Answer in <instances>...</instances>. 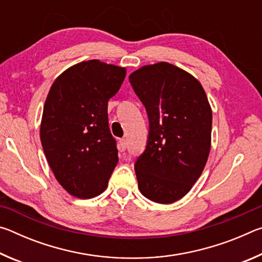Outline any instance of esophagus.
<instances>
[{"label": "esophagus", "mask_w": 262, "mask_h": 262, "mask_svg": "<svg viewBox=\"0 0 262 262\" xmlns=\"http://www.w3.org/2000/svg\"><path fill=\"white\" fill-rule=\"evenodd\" d=\"M126 148H127V142L125 139H121L120 141H119V150L122 152V151H125Z\"/></svg>", "instance_id": "34e87169"}]
</instances>
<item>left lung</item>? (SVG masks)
Returning <instances> with one entry per match:
<instances>
[{"label": "left lung", "instance_id": "1", "mask_svg": "<svg viewBox=\"0 0 262 262\" xmlns=\"http://www.w3.org/2000/svg\"><path fill=\"white\" fill-rule=\"evenodd\" d=\"M129 82L149 119L147 145L134 164L140 192L154 202H176L200 178L209 156L212 114L206 92L167 62L144 66Z\"/></svg>", "mask_w": 262, "mask_h": 262}]
</instances>
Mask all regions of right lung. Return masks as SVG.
<instances>
[{
	"label": "right lung",
	"instance_id": "add662e5",
	"mask_svg": "<svg viewBox=\"0 0 262 262\" xmlns=\"http://www.w3.org/2000/svg\"><path fill=\"white\" fill-rule=\"evenodd\" d=\"M126 69L84 61L53 83L43 106L40 140L56 180L69 194L90 199L104 192L119 157L108 127L107 104Z\"/></svg>",
	"mask_w": 262,
	"mask_h": 262
}]
</instances>
